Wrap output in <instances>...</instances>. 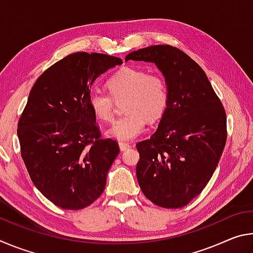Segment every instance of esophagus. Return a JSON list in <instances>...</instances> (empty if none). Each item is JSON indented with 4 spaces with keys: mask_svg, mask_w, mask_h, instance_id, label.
Masks as SVG:
<instances>
[{
    "mask_svg": "<svg viewBox=\"0 0 253 253\" xmlns=\"http://www.w3.org/2000/svg\"><path fill=\"white\" fill-rule=\"evenodd\" d=\"M119 147H121V151L123 152V151H126V149H128L130 147V145L129 144H127V143H123V142H121L119 143Z\"/></svg>",
    "mask_w": 253,
    "mask_h": 253,
    "instance_id": "obj_1",
    "label": "esophagus"
}]
</instances>
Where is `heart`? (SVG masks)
Segmentation results:
<instances>
[{
	"label": "heart",
	"mask_w": 253,
	"mask_h": 253,
	"mask_svg": "<svg viewBox=\"0 0 253 253\" xmlns=\"http://www.w3.org/2000/svg\"><path fill=\"white\" fill-rule=\"evenodd\" d=\"M109 92L95 89L89 93V106L97 118L110 122L115 101H124L126 115L108 129L109 136L122 142L131 140L145 130L146 121L155 123L164 116L169 102V89L165 77L158 72L124 68L108 80Z\"/></svg>",
	"instance_id": "b5f03b06"
}]
</instances>
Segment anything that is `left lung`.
Wrapping results in <instances>:
<instances>
[{
  "label": "left lung",
  "instance_id": "1",
  "mask_svg": "<svg viewBox=\"0 0 253 253\" xmlns=\"http://www.w3.org/2000/svg\"><path fill=\"white\" fill-rule=\"evenodd\" d=\"M154 62L169 102L155 134L136 144V176L146 198L165 209L187 205L207 186L226 143V114L204 70L175 46L132 51L126 61Z\"/></svg>",
  "mask_w": 253,
  "mask_h": 253
}]
</instances>
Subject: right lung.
Instances as JSON below:
<instances>
[{"instance_id":"1","label":"right lung","mask_w":253,"mask_h":253,"mask_svg":"<svg viewBox=\"0 0 253 253\" xmlns=\"http://www.w3.org/2000/svg\"><path fill=\"white\" fill-rule=\"evenodd\" d=\"M121 58L76 52L48 68L34 83L18 123L21 156L36 187L59 208L80 210L95 202L119 154L101 138L89 93L98 76Z\"/></svg>"}]
</instances>
